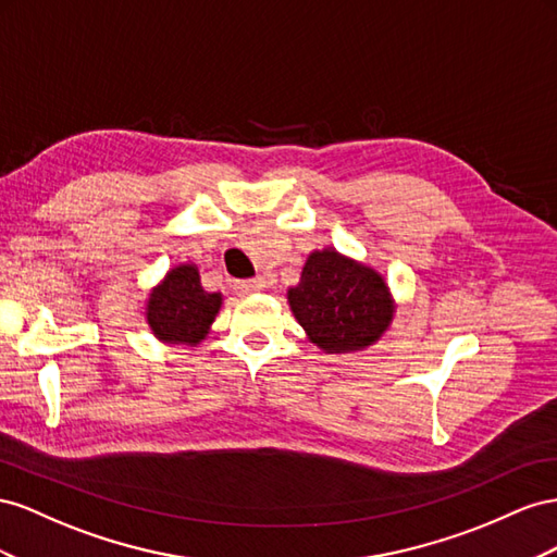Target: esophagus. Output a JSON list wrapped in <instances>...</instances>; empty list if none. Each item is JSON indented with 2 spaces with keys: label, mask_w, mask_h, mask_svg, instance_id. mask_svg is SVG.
<instances>
[{
  "label": "esophagus",
  "mask_w": 557,
  "mask_h": 557,
  "mask_svg": "<svg viewBox=\"0 0 557 557\" xmlns=\"http://www.w3.org/2000/svg\"><path fill=\"white\" fill-rule=\"evenodd\" d=\"M263 280H243V282H235L233 289L240 294V296H251V294H259L263 292Z\"/></svg>",
  "instance_id": "esophagus-1"
}]
</instances>
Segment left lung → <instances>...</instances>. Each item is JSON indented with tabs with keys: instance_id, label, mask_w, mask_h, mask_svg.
Here are the masks:
<instances>
[{
	"instance_id": "1",
	"label": "left lung",
	"mask_w": 557,
	"mask_h": 557,
	"mask_svg": "<svg viewBox=\"0 0 557 557\" xmlns=\"http://www.w3.org/2000/svg\"><path fill=\"white\" fill-rule=\"evenodd\" d=\"M287 298L296 322L329 355L373 345L394 317V300L383 275L336 249L312 251Z\"/></svg>"
}]
</instances>
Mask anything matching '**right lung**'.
Returning <instances> with one entry per match:
<instances>
[{"instance_id": "add662e5", "label": "right lung", "mask_w": 557, "mask_h": 557, "mask_svg": "<svg viewBox=\"0 0 557 557\" xmlns=\"http://www.w3.org/2000/svg\"><path fill=\"white\" fill-rule=\"evenodd\" d=\"M221 294L202 289L198 268L182 263L151 289L147 300V322L153 336L170 345H198L221 308Z\"/></svg>"}]
</instances>
